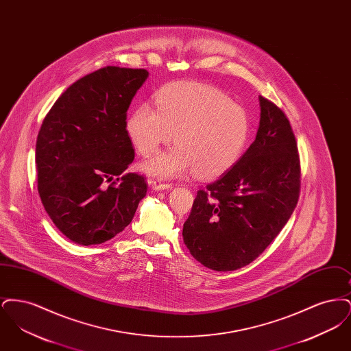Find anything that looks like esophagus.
<instances>
[{"label":"esophagus","mask_w":351,"mask_h":351,"mask_svg":"<svg viewBox=\"0 0 351 351\" xmlns=\"http://www.w3.org/2000/svg\"><path fill=\"white\" fill-rule=\"evenodd\" d=\"M151 188L154 191H165V189H172V184L163 183L160 180H150L149 182Z\"/></svg>","instance_id":"34e87169"}]
</instances>
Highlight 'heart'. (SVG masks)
Listing matches in <instances>:
<instances>
[{"label":"heart","instance_id":"b5f03b06","mask_svg":"<svg viewBox=\"0 0 351 351\" xmlns=\"http://www.w3.org/2000/svg\"><path fill=\"white\" fill-rule=\"evenodd\" d=\"M155 105L156 109L141 104L126 119V133L143 156L158 152L173 138L176 147L142 165L151 176L173 179L195 171L200 178H216L233 167L245 150L249 116L217 89L169 84L158 92Z\"/></svg>","mask_w":351,"mask_h":351}]
</instances>
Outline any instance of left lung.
<instances>
[{"instance_id": "1", "label": "left lung", "mask_w": 351, "mask_h": 351, "mask_svg": "<svg viewBox=\"0 0 351 351\" xmlns=\"http://www.w3.org/2000/svg\"><path fill=\"white\" fill-rule=\"evenodd\" d=\"M255 141L215 183L200 189L184 222L185 246L202 266L234 271L256 259L293 213L300 162L289 121L259 96Z\"/></svg>"}]
</instances>
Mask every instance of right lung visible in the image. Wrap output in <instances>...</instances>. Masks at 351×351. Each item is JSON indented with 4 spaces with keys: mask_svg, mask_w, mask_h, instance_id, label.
Wrapping results in <instances>:
<instances>
[{
    "mask_svg": "<svg viewBox=\"0 0 351 351\" xmlns=\"http://www.w3.org/2000/svg\"><path fill=\"white\" fill-rule=\"evenodd\" d=\"M147 77L146 69L101 68L67 88L43 119L38 192L55 226L77 245L116 237L146 196L143 176L122 172L134 160L128 109Z\"/></svg>",
    "mask_w": 351,
    "mask_h": 351,
    "instance_id": "obj_1",
    "label": "right lung"
}]
</instances>
